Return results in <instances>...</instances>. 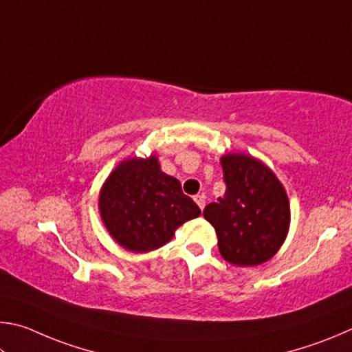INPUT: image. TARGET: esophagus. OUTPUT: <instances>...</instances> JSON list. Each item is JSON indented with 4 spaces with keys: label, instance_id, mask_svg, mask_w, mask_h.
Returning <instances> with one entry per match:
<instances>
[{
    "label": "esophagus",
    "instance_id": "1",
    "mask_svg": "<svg viewBox=\"0 0 352 352\" xmlns=\"http://www.w3.org/2000/svg\"><path fill=\"white\" fill-rule=\"evenodd\" d=\"M193 199H195L196 204H198V207L201 208V210L206 207V196L204 195H196Z\"/></svg>",
    "mask_w": 352,
    "mask_h": 352
}]
</instances>
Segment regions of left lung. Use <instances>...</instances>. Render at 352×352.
Here are the masks:
<instances>
[{"mask_svg":"<svg viewBox=\"0 0 352 352\" xmlns=\"http://www.w3.org/2000/svg\"><path fill=\"white\" fill-rule=\"evenodd\" d=\"M226 193L204 208L226 261L258 266L285 243L291 208L281 182L266 165L245 154L221 159Z\"/></svg>","mask_w":352,"mask_h":352,"instance_id":"8db88e82","label":"left lung"}]
</instances>
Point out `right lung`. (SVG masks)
<instances>
[{"label": "right lung", "mask_w": 352, "mask_h": 352, "mask_svg": "<svg viewBox=\"0 0 352 352\" xmlns=\"http://www.w3.org/2000/svg\"><path fill=\"white\" fill-rule=\"evenodd\" d=\"M103 224L122 248L150 252L201 210L181 182L160 171L157 159H129L111 173L98 199Z\"/></svg>", "instance_id": "right-lung-1"}]
</instances>
